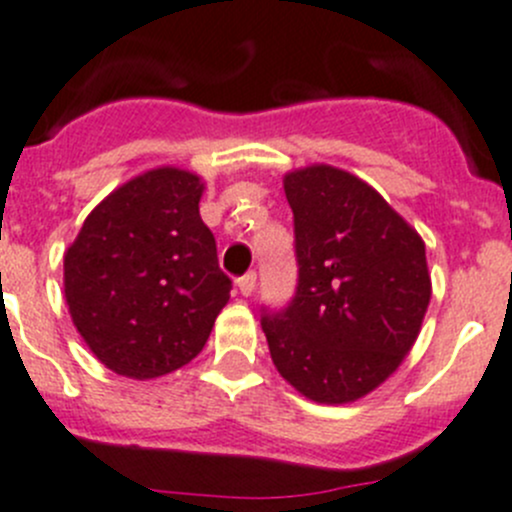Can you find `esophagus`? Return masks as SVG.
I'll use <instances>...</instances> for the list:
<instances>
[{"label":"esophagus","instance_id":"esophagus-1","mask_svg":"<svg viewBox=\"0 0 512 512\" xmlns=\"http://www.w3.org/2000/svg\"><path fill=\"white\" fill-rule=\"evenodd\" d=\"M255 285H257V275H255V272H247V275H242L240 280H237V287H240V292L245 297H250L252 292H255Z\"/></svg>","mask_w":512,"mask_h":512}]
</instances>
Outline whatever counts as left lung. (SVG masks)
I'll use <instances>...</instances> for the list:
<instances>
[{"label": "left lung", "instance_id": "8db88e82", "mask_svg": "<svg viewBox=\"0 0 512 512\" xmlns=\"http://www.w3.org/2000/svg\"><path fill=\"white\" fill-rule=\"evenodd\" d=\"M297 292L262 317L277 372L307 400L345 405L382 385L428 312L425 242L385 197L332 165L287 172Z\"/></svg>", "mask_w": 512, "mask_h": 512}]
</instances>
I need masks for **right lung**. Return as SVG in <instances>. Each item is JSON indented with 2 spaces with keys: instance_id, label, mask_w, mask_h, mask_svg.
<instances>
[{
  "instance_id": "right-lung-1",
  "label": "right lung",
  "mask_w": 512,
  "mask_h": 512,
  "mask_svg": "<svg viewBox=\"0 0 512 512\" xmlns=\"http://www.w3.org/2000/svg\"><path fill=\"white\" fill-rule=\"evenodd\" d=\"M205 182L155 167L109 192L64 252V300L104 367L132 380L200 355L232 282L200 217Z\"/></svg>"
}]
</instances>
